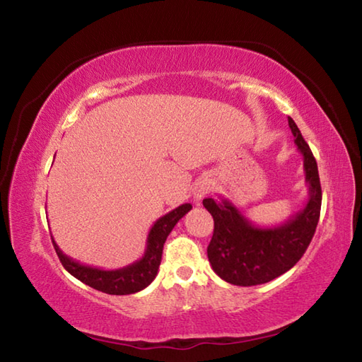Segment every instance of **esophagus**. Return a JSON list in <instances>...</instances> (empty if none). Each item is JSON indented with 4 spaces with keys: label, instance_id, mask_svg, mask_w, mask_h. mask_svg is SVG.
<instances>
[{
    "label": "esophagus",
    "instance_id": "esophagus-1",
    "mask_svg": "<svg viewBox=\"0 0 362 362\" xmlns=\"http://www.w3.org/2000/svg\"><path fill=\"white\" fill-rule=\"evenodd\" d=\"M210 193V185L209 183H199V185L196 187L194 189V199L196 201H202V199Z\"/></svg>",
    "mask_w": 362,
    "mask_h": 362
}]
</instances>
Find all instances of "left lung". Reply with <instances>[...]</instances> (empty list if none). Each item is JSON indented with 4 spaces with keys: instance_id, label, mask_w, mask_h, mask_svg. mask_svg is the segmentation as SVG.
I'll return each instance as SVG.
<instances>
[{
    "instance_id": "left-lung-1",
    "label": "left lung",
    "mask_w": 362,
    "mask_h": 362,
    "mask_svg": "<svg viewBox=\"0 0 362 362\" xmlns=\"http://www.w3.org/2000/svg\"><path fill=\"white\" fill-rule=\"evenodd\" d=\"M294 143L303 157L308 201L298 213L280 226L259 227L244 216L228 199H204V206L214 221L209 244V261L222 280L236 286H255L288 272L303 257L316 232L322 189L317 163L310 146L291 117H288Z\"/></svg>"
}]
</instances>
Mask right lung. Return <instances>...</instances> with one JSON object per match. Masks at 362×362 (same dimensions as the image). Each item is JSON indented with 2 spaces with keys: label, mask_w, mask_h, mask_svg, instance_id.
Segmentation results:
<instances>
[{
  "label": "right lung",
  "mask_w": 362,
  "mask_h": 362,
  "mask_svg": "<svg viewBox=\"0 0 362 362\" xmlns=\"http://www.w3.org/2000/svg\"><path fill=\"white\" fill-rule=\"evenodd\" d=\"M191 209H193L191 204H183L180 206H177L173 211L166 213L165 216L157 219L153 222V226L151 227L148 233V241H146L143 257L132 264L121 269H113V271H105V269L82 264L79 261L66 257L65 253L59 249V245L54 241V238L52 244L54 249L57 252L59 259L62 261L66 271L82 283L88 284L90 288L112 296L135 294V292L149 286L153 279H156L161 261V253H163V244L168 235L173 232L174 226L185 216Z\"/></svg>",
  "instance_id": "obj_1"
}]
</instances>
